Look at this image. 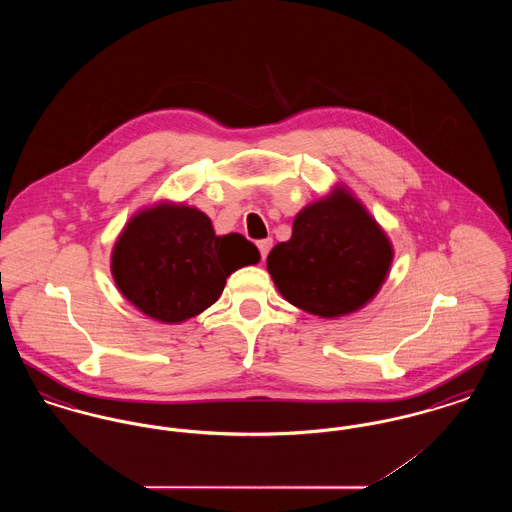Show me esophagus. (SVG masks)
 Masks as SVG:
<instances>
[{"label": "esophagus", "instance_id": "obj_1", "mask_svg": "<svg viewBox=\"0 0 512 512\" xmlns=\"http://www.w3.org/2000/svg\"><path fill=\"white\" fill-rule=\"evenodd\" d=\"M257 247H259V251H261V257L265 259L268 255V251H270V247H272V238H267V240L257 242Z\"/></svg>", "mask_w": 512, "mask_h": 512}]
</instances>
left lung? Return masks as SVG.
Instances as JSON below:
<instances>
[{"mask_svg":"<svg viewBox=\"0 0 512 512\" xmlns=\"http://www.w3.org/2000/svg\"><path fill=\"white\" fill-rule=\"evenodd\" d=\"M393 245L347 188L303 207L292 238L268 253V274L286 301L322 318L363 309L390 274Z\"/></svg>","mask_w":512,"mask_h":512,"instance_id":"8db88e82","label":"left lung"}]
</instances>
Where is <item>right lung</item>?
<instances>
[{"mask_svg":"<svg viewBox=\"0 0 512 512\" xmlns=\"http://www.w3.org/2000/svg\"><path fill=\"white\" fill-rule=\"evenodd\" d=\"M259 259L242 234L217 236L199 209L161 201L126 222L111 253V274L146 317L180 324L209 309L234 270Z\"/></svg>","mask_w":512,"mask_h":512,"instance_id":"right-lung-1","label":"right lung"}]
</instances>
